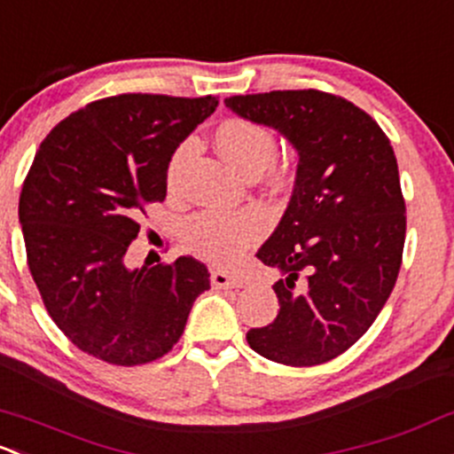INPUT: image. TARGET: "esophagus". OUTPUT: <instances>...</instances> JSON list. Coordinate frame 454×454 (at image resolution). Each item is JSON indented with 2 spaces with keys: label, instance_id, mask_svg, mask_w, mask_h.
I'll use <instances>...</instances> for the list:
<instances>
[{
  "label": "esophagus",
  "instance_id": "obj_1",
  "mask_svg": "<svg viewBox=\"0 0 454 454\" xmlns=\"http://www.w3.org/2000/svg\"><path fill=\"white\" fill-rule=\"evenodd\" d=\"M211 285L215 289H237L241 287V280L237 276L228 274V271L213 270L211 271Z\"/></svg>",
  "mask_w": 454,
  "mask_h": 454
}]
</instances>
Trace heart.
I'll use <instances>...</instances> for the list:
<instances>
[{
	"label": "heart",
	"mask_w": 454,
	"mask_h": 454,
	"mask_svg": "<svg viewBox=\"0 0 454 454\" xmlns=\"http://www.w3.org/2000/svg\"><path fill=\"white\" fill-rule=\"evenodd\" d=\"M215 143L223 159L237 171L250 176L263 171L278 152V141L270 128L250 119H228L215 132ZM189 145L180 147L176 160L187 154ZM265 215L256 208L246 211H202L184 222L183 243L191 254L211 263L228 265L263 237Z\"/></svg>",
	"instance_id": "b5f03b06"
}]
</instances>
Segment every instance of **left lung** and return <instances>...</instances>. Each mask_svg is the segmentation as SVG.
Returning a JSON list of instances; mask_svg holds the SVG:
<instances>
[{"instance_id":"8db88e82","label":"left lung","mask_w":454,"mask_h":454,"mask_svg":"<svg viewBox=\"0 0 454 454\" xmlns=\"http://www.w3.org/2000/svg\"><path fill=\"white\" fill-rule=\"evenodd\" d=\"M298 150L291 202L256 256L278 267L280 311L247 343L291 367L326 364L365 335L403 263L407 215L394 147L359 106L324 90L223 99Z\"/></svg>"}]
</instances>
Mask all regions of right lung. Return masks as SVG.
<instances>
[{"instance_id":"obj_1","label":"right lung","mask_w":454,"mask_h":454,"mask_svg":"<svg viewBox=\"0 0 454 454\" xmlns=\"http://www.w3.org/2000/svg\"><path fill=\"white\" fill-rule=\"evenodd\" d=\"M217 98L123 93L63 119L23 180L19 222L27 267L67 340L113 365H143L180 340L207 265H126L147 204L163 202L171 154Z\"/></svg>"}]
</instances>
